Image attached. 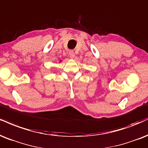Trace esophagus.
Here are the masks:
<instances>
[{
    "instance_id": "1",
    "label": "esophagus",
    "mask_w": 148,
    "mask_h": 148,
    "mask_svg": "<svg viewBox=\"0 0 148 148\" xmlns=\"http://www.w3.org/2000/svg\"><path fill=\"white\" fill-rule=\"evenodd\" d=\"M69 57H70L71 58H74V51H70L69 52Z\"/></svg>"
}]
</instances>
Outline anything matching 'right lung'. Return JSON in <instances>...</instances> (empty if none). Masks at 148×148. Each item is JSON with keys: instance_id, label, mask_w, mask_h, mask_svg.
Listing matches in <instances>:
<instances>
[{"instance_id": "1", "label": "right lung", "mask_w": 148, "mask_h": 148, "mask_svg": "<svg viewBox=\"0 0 148 148\" xmlns=\"http://www.w3.org/2000/svg\"><path fill=\"white\" fill-rule=\"evenodd\" d=\"M60 62H61V60H60V61H59V63H60Z\"/></svg>"}]
</instances>
